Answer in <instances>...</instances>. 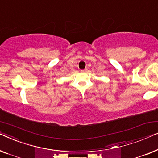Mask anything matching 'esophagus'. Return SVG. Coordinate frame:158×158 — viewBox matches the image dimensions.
Here are the masks:
<instances>
[{
  "label": "esophagus",
  "mask_w": 158,
  "mask_h": 158,
  "mask_svg": "<svg viewBox=\"0 0 158 158\" xmlns=\"http://www.w3.org/2000/svg\"><path fill=\"white\" fill-rule=\"evenodd\" d=\"M86 70H87V69H85L82 70V72H86Z\"/></svg>",
  "instance_id": "obj_1"
}]
</instances>
